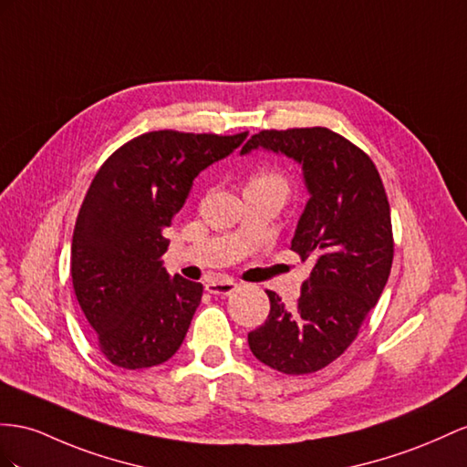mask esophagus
<instances>
[{"instance_id": "obj_1", "label": "esophagus", "mask_w": 467, "mask_h": 467, "mask_svg": "<svg viewBox=\"0 0 467 467\" xmlns=\"http://www.w3.org/2000/svg\"><path fill=\"white\" fill-rule=\"evenodd\" d=\"M205 290L214 296H229L236 290V284L233 280H209L205 284Z\"/></svg>"}]
</instances>
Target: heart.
I'll return each instance as SVG.
<instances>
[{
  "label": "heart",
  "instance_id": "heart-1",
  "mask_svg": "<svg viewBox=\"0 0 467 467\" xmlns=\"http://www.w3.org/2000/svg\"><path fill=\"white\" fill-rule=\"evenodd\" d=\"M250 183H278V185H282L284 189H285V183H284V179L278 175V173H270V171H265V173H258L253 182Z\"/></svg>",
  "mask_w": 467,
  "mask_h": 467
}]
</instances>
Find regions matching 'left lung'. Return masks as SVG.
Listing matches in <instances>:
<instances>
[{
    "mask_svg": "<svg viewBox=\"0 0 467 467\" xmlns=\"http://www.w3.org/2000/svg\"><path fill=\"white\" fill-rule=\"evenodd\" d=\"M258 148L302 167L309 199L292 250L316 265L296 306L266 292L270 314L248 333V348L280 373H316L349 348L385 290L394 253L389 199L368 155L327 128L265 130L241 155Z\"/></svg>",
    "mask_w": 467,
    "mask_h": 467,
    "instance_id": "8db88e82",
    "label": "left lung"
}]
</instances>
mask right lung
Instances as JSON below:
<instances>
[{
    "label": "right lung",
    "mask_w": 467,
    "mask_h": 467,
    "mask_svg": "<svg viewBox=\"0 0 467 467\" xmlns=\"http://www.w3.org/2000/svg\"><path fill=\"white\" fill-rule=\"evenodd\" d=\"M246 136L150 131L116 150L94 175L75 224L70 276L112 365H161L182 348L202 285L167 274L165 231L195 177Z\"/></svg>",
    "instance_id": "add662e5"
}]
</instances>
